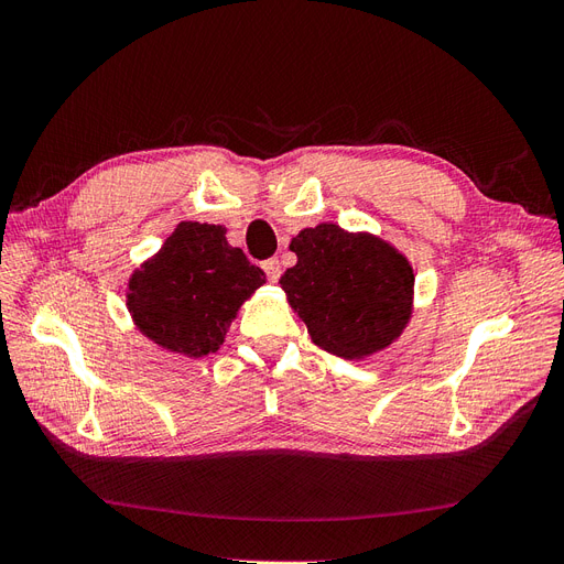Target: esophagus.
<instances>
[{
  "instance_id": "34e87169",
  "label": "esophagus",
  "mask_w": 564,
  "mask_h": 564,
  "mask_svg": "<svg viewBox=\"0 0 564 564\" xmlns=\"http://www.w3.org/2000/svg\"><path fill=\"white\" fill-rule=\"evenodd\" d=\"M263 270H265V275H268L270 282H278L280 275H282V268H280V261H278V259H268V261L263 263Z\"/></svg>"
}]
</instances>
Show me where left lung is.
<instances>
[{
	"label": "left lung",
	"instance_id": "8db88e82",
	"mask_svg": "<svg viewBox=\"0 0 564 564\" xmlns=\"http://www.w3.org/2000/svg\"><path fill=\"white\" fill-rule=\"evenodd\" d=\"M289 249L296 265L280 286L315 346L365 360L402 336L414 313V268L400 249L336 224L303 228Z\"/></svg>",
	"mask_w": 564,
	"mask_h": 564
}]
</instances>
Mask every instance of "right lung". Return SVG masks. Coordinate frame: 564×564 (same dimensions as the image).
<instances>
[{
	"instance_id": "right-lung-1",
	"label": "right lung",
	"mask_w": 564,
	"mask_h": 564,
	"mask_svg": "<svg viewBox=\"0 0 564 564\" xmlns=\"http://www.w3.org/2000/svg\"><path fill=\"white\" fill-rule=\"evenodd\" d=\"M265 284L224 226L183 220L162 249L131 272L129 315L145 338L169 352L204 357L224 346L230 322Z\"/></svg>"
}]
</instances>
